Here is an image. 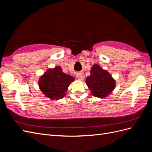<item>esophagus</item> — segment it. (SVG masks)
<instances>
[{"mask_svg":"<svg viewBox=\"0 0 152 152\" xmlns=\"http://www.w3.org/2000/svg\"><path fill=\"white\" fill-rule=\"evenodd\" d=\"M85 77L84 73H79L77 75V79L79 80H83Z\"/></svg>","mask_w":152,"mask_h":152,"instance_id":"1","label":"esophagus"}]
</instances>
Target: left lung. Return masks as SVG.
<instances>
[{"label":"left lung","mask_w":152,"mask_h":152,"mask_svg":"<svg viewBox=\"0 0 152 152\" xmlns=\"http://www.w3.org/2000/svg\"><path fill=\"white\" fill-rule=\"evenodd\" d=\"M91 75L86 79V83L94 97L107 98L115 87L116 82L111 74L98 64L91 67Z\"/></svg>","instance_id":"left-lung-1"}]
</instances>
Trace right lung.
<instances>
[{
	"label": "right lung",
	"mask_w": 152,
	"mask_h": 152,
	"mask_svg": "<svg viewBox=\"0 0 152 152\" xmlns=\"http://www.w3.org/2000/svg\"><path fill=\"white\" fill-rule=\"evenodd\" d=\"M75 78L64 73L60 66L49 68L39 79V87L45 97L58 100L65 97L70 84Z\"/></svg>",
	"instance_id": "right-lung-1"
}]
</instances>
